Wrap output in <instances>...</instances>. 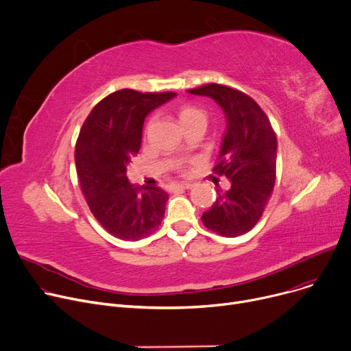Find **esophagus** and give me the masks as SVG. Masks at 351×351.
<instances>
[{"instance_id": "obj_1", "label": "esophagus", "mask_w": 351, "mask_h": 351, "mask_svg": "<svg viewBox=\"0 0 351 351\" xmlns=\"http://www.w3.org/2000/svg\"><path fill=\"white\" fill-rule=\"evenodd\" d=\"M192 183H188V182H183V183H178V184H175V188L176 189H191L192 188Z\"/></svg>"}]
</instances>
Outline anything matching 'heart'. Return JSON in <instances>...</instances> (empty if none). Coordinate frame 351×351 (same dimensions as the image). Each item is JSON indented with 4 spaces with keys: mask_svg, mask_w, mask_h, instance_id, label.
Returning <instances> with one entry per match:
<instances>
[{
    "mask_svg": "<svg viewBox=\"0 0 351 351\" xmlns=\"http://www.w3.org/2000/svg\"><path fill=\"white\" fill-rule=\"evenodd\" d=\"M196 112H202L200 110H197L196 107H191V106H184V107H180L178 114H179V120L184 119V117L188 115H192V114H196Z\"/></svg>",
    "mask_w": 351,
    "mask_h": 351,
    "instance_id": "b5f03b06",
    "label": "heart"
}]
</instances>
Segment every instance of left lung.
Segmentation results:
<instances>
[{
	"label": "left lung",
	"mask_w": 351,
	"mask_h": 351,
	"mask_svg": "<svg viewBox=\"0 0 351 351\" xmlns=\"http://www.w3.org/2000/svg\"><path fill=\"white\" fill-rule=\"evenodd\" d=\"M188 91L212 97L227 119L213 171L231 180V188L217 189L216 202L202 221L219 236H243L261 219L274 189L276 134L263 108L237 88L208 83Z\"/></svg>",
	"instance_id": "obj_1"
}]
</instances>
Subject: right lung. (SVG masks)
I'll return each instance as SVG.
<instances>
[{
    "mask_svg": "<svg viewBox=\"0 0 351 351\" xmlns=\"http://www.w3.org/2000/svg\"><path fill=\"white\" fill-rule=\"evenodd\" d=\"M175 96L117 90L93 107L80 128L75 160L82 193L101 227L120 240L151 236L165 216L168 193L131 184L127 165L141 148L145 117Z\"/></svg>",
    "mask_w": 351,
    "mask_h": 351,
    "instance_id": "obj_1",
    "label": "right lung"
}]
</instances>
